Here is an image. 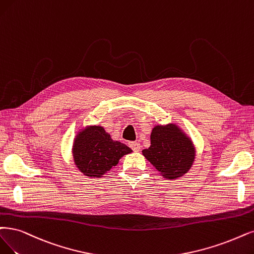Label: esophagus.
Listing matches in <instances>:
<instances>
[{
    "mask_svg": "<svg viewBox=\"0 0 254 254\" xmlns=\"http://www.w3.org/2000/svg\"><path fill=\"white\" fill-rule=\"evenodd\" d=\"M129 147L133 149L134 152H139L140 151V148H141V146H140V143L139 142H130L129 143Z\"/></svg>",
    "mask_w": 254,
    "mask_h": 254,
    "instance_id": "1",
    "label": "esophagus"
}]
</instances>
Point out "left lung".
Returning a JSON list of instances; mask_svg holds the SVG:
<instances>
[{
	"mask_svg": "<svg viewBox=\"0 0 254 254\" xmlns=\"http://www.w3.org/2000/svg\"><path fill=\"white\" fill-rule=\"evenodd\" d=\"M162 177L175 180L189 173L195 148L190 137L175 124L156 126L151 133V146L142 151Z\"/></svg>",
	"mask_w": 254,
	"mask_h": 254,
	"instance_id": "8db88e82",
	"label": "left lung"
}]
</instances>
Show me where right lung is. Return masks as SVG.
Wrapping results in <instances>:
<instances>
[{"instance_id": "right-lung-1", "label": "right lung", "mask_w": 254, "mask_h": 254, "mask_svg": "<svg viewBox=\"0 0 254 254\" xmlns=\"http://www.w3.org/2000/svg\"><path fill=\"white\" fill-rule=\"evenodd\" d=\"M72 153L79 172L90 178H100L132 149L113 140L102 127L90 126L75 136Z\"/></svg>"}]
</instances>
